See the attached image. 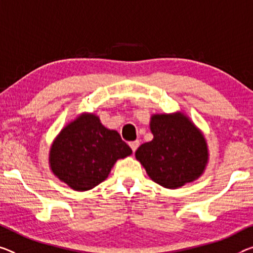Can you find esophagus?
<instances>
[{
	"mask_svg": "<svg viewBox=\"0 0 253 253\" xmlns=\"http://www.w3.org/2000/svg\"><path fill=\"white\" fill-rule=\"evenodd\" d=\"M139 145H140V142H139V140H135V141H132V142H130V147H131V149H132V151H134L138 149V147H139Z\"/></svg>",
	"mask_w": 253,
	"mask_h": 253,
	"instance_id": "esophagus-1",
	"label": "esophagus"
}]
</instances>
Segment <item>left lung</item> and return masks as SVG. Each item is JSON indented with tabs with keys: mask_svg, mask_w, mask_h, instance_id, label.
Masks as SVG:
<instances>
[{
	"mask_svg": "<svg viewBox=\"0 0 253 253\" xmlns=\"http://www.w3.org/2000/svg\"><path fill=\"white\" fill-rule=\"evenodd\" d=\"M154 138L142 143L135 158L148 176L166 189H177L203 175L208 164V145L201 130L182 112L154 114Z\"/></svg>",
	"mask_w": 253,
	"mask_h": 253,
	"instance_id": "1",
	"label": "left lung"
}]
</instances>
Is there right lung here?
<instances>
[{
  "label": "right lung",
  "mask_w": 253,
  "mask_h": 253,
  "mask_svg": "<svg viewBox=\"0 0 253 253\" xmlns=\"http://www.w3.org/2000/svg\"><path fill=\"white\" fill-rule=\"evenodd\" d=\"M132 150L118 131L94 113H83L56 135L49 149L50 170L75 191H88L108 177L118 159Z\"/></svg>",
  "instance_id": "obj_1"
}]
</instances>
